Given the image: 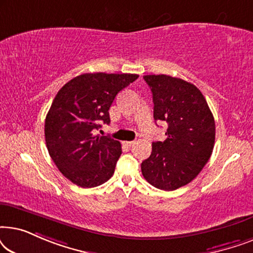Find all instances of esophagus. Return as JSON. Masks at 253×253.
<instances>
[{
	"mask_svg": "<svg viewBox=\"0 0 253 253\" xmlns=\"http://www.w3.org/2000/svg\"><path fill=\"white\" fill-rule=\"evenodd\" d=\"M122 144H123V146H126V147H131L132 146V145L134 144V141L132 140V141H122Z\"/></svg>",
	"mask_w": 253,
	"mask_h": 253,
	"instance_id": "34e87169",
	"label": "esophagus"
}]
</instances>
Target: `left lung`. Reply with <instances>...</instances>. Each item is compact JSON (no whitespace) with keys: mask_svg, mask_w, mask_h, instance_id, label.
<instances>
[{"mask_svg":"<svg viewBox=\"0 0 253 253\" xmlns=\"http://www.w3.org/2000/svg\"><path fill=\"white\" fill-rule=\"evenodd\" d=\"M153 94L154 120L168 124L167 139L152 144L141 162L145 179L172 191L195 179L210 160L215 122L202 92L191 83L167 75L144 76Z\"/></svg>","mask_w":253,"mask_h":253,"instance_id":"1","label":"left lung"}]
</instances>
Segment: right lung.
Returning a JSON list of instances; mask_svg holds the SVG:
<instances>
[{
	"instance_id": "right-lung-1",
	"label": "right lung",
	"mask_w": 253,
	"mask_h": 253,
	"mask_svg": "<svg viewBox=\"0 0 253 253\" xmlns=\"http://www.w3.org/2000/svg\"><path fill=\"white\" fill-rule=\"evenodd\" d=\"M133 74H84L68 82L53 100L44 121L50 158L62 174L81 188H94L112 177L122 154L119 140L94 136L100 122L110 123L109 108Z\"/></svg>"
}]
</instances>
